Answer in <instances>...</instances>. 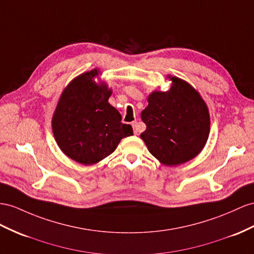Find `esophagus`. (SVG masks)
Wrapping results in <instances>:
<instances>
[{"label": "esophagus", "instance_id": "obj_1", "mask_svg": "<svg viewBox=\"0 0 254 254\" xmlns=\"http://www.w3.org/2000/svg\"><path fill=\"white\" fill-rule=\"evenodd\" d=\"M132 127H133V129H134V134L138 135V133H139L138 122H137V121H133V122H132Z\"/></svg>", "mask_w": 254, "mask_h": 254}]
</instances>
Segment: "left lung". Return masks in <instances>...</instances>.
<instances>
[{"mask_svg":"<svg viewBox=\"0 0 254 254\" xmlns=\"http://www.w3.org/2000/svg\"><path fill=\"white\" fill-rule=\"evenodd\" d=\"M171 89L153 91L141 112L146 131L141 139L162 164H184L203 150L210 131V117L205 101L190 83L168 76Z\"/></svg>","mask_w":254,"mask_h":254,"instance_id":"obj_1","label":"left lung"}]
</instances>
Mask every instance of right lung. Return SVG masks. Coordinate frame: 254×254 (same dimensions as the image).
<instances>
[{
	"label": "right lung",
	"mask_w": 254,
	"mask_h": 254,
	"mask_svg": "<svg viewBox=\"0 0 254 254\" xmlns=\"http://www.w3.org/2000/svg\"><path fill=\"white\" fill-rule=\"evenodd\" d=\"M99 69L77 76L63 90L53 116V132L58 146L68 158L92 165L112 154L122 138L133 135L129 125L108 103L112 89L96 83Z\"/></svg>",
	"instance_id": "1"
}]
</instances>
